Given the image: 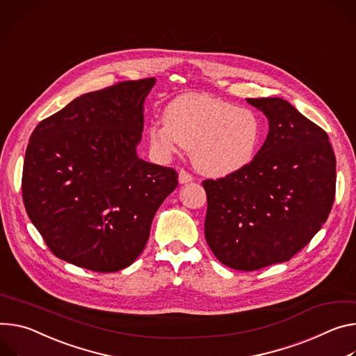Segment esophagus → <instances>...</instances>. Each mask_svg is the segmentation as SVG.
Here are the masks:
<instances>
[{"mask_svg":"<svg viewBox=\"0 0 356 356\" xmlns=\"http://www.w3.org/2000/svg\"><path fill=\"white\" fill-rule=\"evenodd\" d=\"M179 181H180L181 184L190 183V181H193V176H191L188 172H186L184 169H181V170L179 172Z\"/></svg>","mask_w":356,"mask_h":356,"instance_id":"obj_1","label":"esophagus"}]
</instances>
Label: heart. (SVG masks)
Wrapping results in <instances>:
<instances>
[{
  "label": "heart",
  "instance_id": "heart-1",
  "mask_svg": "<svg viewBox=\"0 0 356 356\" xmlns=\"http://www.w3.org/2000/svg\"><path fill=\"white\" fill-rule=\"evenodd\" d=\"M165 123L149 127L152 146L163 154L190 149L193 165L207 176H227L254 159L261 126L247 108L190 92L177 96L165 109Z\"/></svg>",
  "mask_w": 356,
  "mask_h": 356
}]
</instances>
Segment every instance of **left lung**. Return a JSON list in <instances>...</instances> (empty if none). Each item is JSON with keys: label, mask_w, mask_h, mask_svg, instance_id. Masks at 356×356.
<instances>
[{"label": "left lung", "mask_w": 356, "mask_h": 356, "mask_svg": "<svg viewBox=\"0 0 356 356\" xmlns=\"http://www.w3.org/2000/svg\"><path fill=\"white\" fill-rule=\"evenodd\" d=\"M247 102L268 118L266 142L245 168L203 181L206 241L238 271L288 261L302 250L327 221L337 184L324 129L281 98Z\"/></svg>", "instance_id": "left-lung-1"}]
</instances>
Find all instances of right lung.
Returning <instances> with one entry per match:
<instances>
[{
	"instance_id": "1",
	"label": "right lung",
	"mask_w": 356,
	"mask_h": 356,
	"mask_svg": "<svg viewBox=\"0 0 356 356\" xmlns=\"http://www.w3.org/2000/svg\"><path fill=\"white\" fill-rule=\"evenodd\" d=\"M154 82L123 81L81 95L32 132L22 200L60 260L115 273L145 250L157 209L179 184L175 169L136 154Z\"/></svg>"
}]
</instances>
